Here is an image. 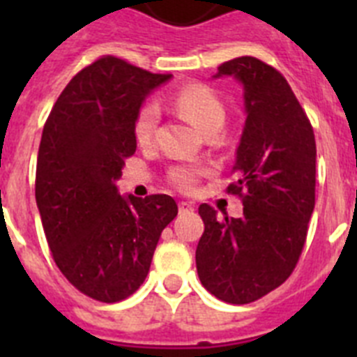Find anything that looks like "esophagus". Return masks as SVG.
<instances>
[{
    "label": "esophagus",
    "instance_id": "esophagus-1",
    "mask_svg": "<svg viewBox=\"0 0 357 357\" xmlns=\"http://www.w3.org/2000/svg\"><path fill=\"white\" fill-rule=\"evenodd\" d=\"M195 211L193 204H189V202H181L178 204V213L181 214H191Z\"/></svg>",
    "mask_w": 357,
    "mask_h": 357
}]
</instances>
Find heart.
Returning a JSON list of instances; mask_svg holds the SVG:
<instances>
[{"mask_svg":"<svg viewBox=\"0 0 357 357\" xmlns=\"http://www.w3.org/2000/svg\"><path fill=\"white\" fill-rule=\"evenodd\" d=\"M173 105L206 134L211 130H220L225 123V107L207 85H185L173 94ZM157 125H159V109L155 103H144L134 121L135 141L139 144H150L155 137ZM207 172H209L207 166L200 164H176L169 168L168 178L181 191H193L198 181Z\"/></svg>","mask_w":357,"mask_h":357,"instance_id":"b5f03b06","label":"heart"}]
</instances>
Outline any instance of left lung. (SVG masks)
Returning <instances> with one entry per match:
<instances>
[{"label": "left lung", "mask_w": 357, "mask_h": 357, "mask_svg": "<svg viewBox=\"0 0 357 357\" xmlns=\"http://www.w3.org/2000/svg\"><path fill=\"white\" fill-rule=\"evenodd\" d=\"M238 78L247 121L236 151V182L227 191L243 216L198 207L200 282L229 304H250L279 288L295 270L314 209L317 143L313 127L286 78L255 56L223 62L216 77Z\"/></svg>", "instance_id": "1"}]
</instances>
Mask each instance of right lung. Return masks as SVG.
I'll use <instances>...</instances> for the list:
<instances>
[{
    "label": "right lung",
    "instance_id": "1",
    "mask_svg": "<svg viewBox=\"0 0 357 357\" xmlns=\"http://www.w3.org/2000/svg\"><path fill=\"white\" fill-rule=\"evenodd\" d=\"M172 75L105 55L71 78L44 123L36 200L53 261L94 301H125L144 282L160 232L178 213L168 195L118 193L135 153L143 100Z\"/></svg>",
    "mask_w": 357,
    "mask_h": 357
}]
</instances>
